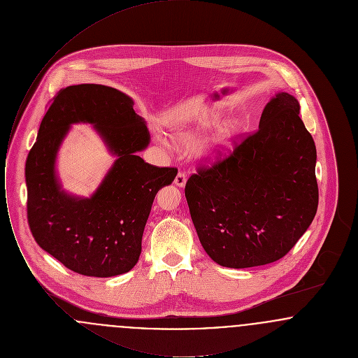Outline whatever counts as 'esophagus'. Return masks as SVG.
<instances>
[{
	"label": "esophagus",
	"mask_w": 358,
	"mask_h": 358,
	"mask_svg": "<svg viewBox=\"0 0 358 358\" xmlns=\"http://www.w3.org/2000/svg\"><path fill=\"white\" fill-rule=\"evenodd\" d=\"M174 184L178 187H185V184H187V174L182 173V171H180V173L176 176V178H174Z\"/></svg>",
	"instance_id": "34e87169"
}]
</instances>
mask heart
Instances as JSON below:
<instances>
[{
    "label": "heart",
    "mask_w": 358,
    "mask_h": 358,
    "mask_svg": "<svg viewBox=\"0 0 358 358\" xmlns=\"http://www.w3.org/2000/svg\"><path fill=\"white\" fill-rule=\"evenodd\" d=\"M215 124L213 118H204L197 123V126L192 130L181 131L177 134V141L181 145H190L199 139V136L209 130ZM236 138V126L234 123L225 124L215 136H212L204 146L203 154L208 158H216L217 155L225 153L232 145Z\"/></svg>",
    "instance_id": "1"
}]
</instances>
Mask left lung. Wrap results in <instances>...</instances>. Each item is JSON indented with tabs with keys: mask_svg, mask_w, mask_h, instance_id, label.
<instances>
[{
	"mask_svg": "<svg viewBox=\"0 0 358 358\" xmlns=\"http://www.w3.org/2000/svg\"><path fill=\"white\" fill-rule=\"evenodd\" d=\"M315 162L299 102L278 92L256 133L187 180L185 197L205 252L229 268L263 266L286 255L317 213Z\"/></svg>",
	"mask_w": 358,
	"mask_h": 358,
	"instance_id": "8db88e82",
	"label": "left lung"
}]
</instances>
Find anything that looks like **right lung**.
I'll list each match as a JSON object with an SVG mask.
<instances>
[{"label": "right lung", "instance_id": "right-lung-1", "mask_svg": "<svg viewBox=\"0 0 358 358\" xmlns=\"http://www.w3.org/2000/svg\"><path fill=\"white\" fill-rule=\"evenodd\" d=\"M130 96L102 85H69L41 120L25 164L28 222L36 243L73 273L108 278L129 273L157 192L176 168H157L138 152L150 143ZM75 122H90L116 161L90 198L66 192L55 173L58 149Z\"/></svg>", "mask_w": 358, "mask_h": 358}]
</instances>
